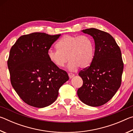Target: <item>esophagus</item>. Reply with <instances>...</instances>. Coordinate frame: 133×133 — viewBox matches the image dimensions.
<instances>
[{
  "mask_svg": "<svg viewBox=\"0 0 133 133\" xmlns=\"http://www.w3.org/2000/svg\"><path fill=\"white\" fill-rule=\"evenodd\" d=\"M68 75H69V78H71L72 77H73L74 76H75V74H73V73H69Z\"/></svg>",
  "mask_w": 133,
  "mask_h": 133,
  "instance_id": "esophagus-1",
  "label": "esophagus"
}]
</instances>
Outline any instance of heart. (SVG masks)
I'll list each match as a JSON object with an SVG mask.
<instances>
[{
  "instance_id": "obj_1",
  "label": "heart",
  "mask_w": 133,
  "mask_h": 133,
  "mask_svg": "<svg viewBox=\"0 0 133 133\" xmlns=\"http://www.w3.org/2000/svg\"><path fill=\"white\" fill-rule=\"evenodd\" d=\"M57 50L50 49L49 59L57 67H63L68 60V69L74 71L78 67L85 68L93 62L95 47L93 39L87 35H65L56 44Z\"/></svg>"
}]
</instances>
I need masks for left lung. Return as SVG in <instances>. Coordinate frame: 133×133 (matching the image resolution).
<instances>
[{"label":"left lung","mask_w":133,"mask_h":133,"mask_svg":"<svg viewBox=\"0 0 133 133\" xmlns=\"http://www.w3.org/2000/svg\"><path fill=\"white\" fill-rule=\"evenodd\" d=\"M82 31L93 37L95 51L91 64L78 73L83 84L77 95L85 104L100 106L109 102L121 85L124 67L121 52L109 33L94 28Z\"/></svg>","instance_id":"8db88e82"}]
</instances>
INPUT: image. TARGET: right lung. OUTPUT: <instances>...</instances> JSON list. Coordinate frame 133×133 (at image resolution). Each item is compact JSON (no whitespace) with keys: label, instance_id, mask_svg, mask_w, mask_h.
Returning a JSON list of instances; mask_svg holds the SVG:
<instances>
[{"label":"right lung","instance_id":"obj_1","mask_svg":"<svg viewBox=\"0 0 133 133\" xmlns=\"http://www.w3.org/2000/svg\"><path fill=\"white\" fill-rule=\"evenodd\" d=\"M60 35L39 32L23 35L10 49L8 66L11 84L31 106L43 108L52 104L60 87L69 79L67 72L54 65L48 56Z\"/></svg>","mask_w":133,"mask_h":133}]
</instances>
